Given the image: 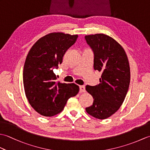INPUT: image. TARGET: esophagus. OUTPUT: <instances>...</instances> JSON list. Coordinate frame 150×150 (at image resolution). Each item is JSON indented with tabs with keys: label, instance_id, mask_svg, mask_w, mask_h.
I'll list each match as a JSON object with an SVG mask.
<instances>
[{
	"label": "esophagus",
	"instance_id": "obj_1",
	"mask_svg": "<svg viewBox=\"0 0 150 150\" xmlns=\"http://www.w3.org/2000/svg\"><path fill=\"white\" fill-rule=\"evenodd\" d=\"M79 91H80L81 93H84V92H85V86H80V87H79Z\"/></svg>",
	"mask_w": 150,
	"mask_h": 150
}]
</instances>
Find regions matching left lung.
I'll list each match as a JSON object with an SVG mask.
<instances>
[{"label":"left lung","mask_w":150,"mask_h":150,"mask_svg":"<svg viewBox=\"0 0 150 150\" xmlns=\"http://www.w3.org/2000/svg\"><path fill=\"white\" fill-rule=\"evenodd\" d=\"M85 40L93 52V68L102 73L100 83L86 90L93 98L86 112L98 119H105L119 109L128 92L130 69L123 47L113 38L103 33L86 35Z\"/></svg>","instance_id":"left-lung-1"}]
</instances>
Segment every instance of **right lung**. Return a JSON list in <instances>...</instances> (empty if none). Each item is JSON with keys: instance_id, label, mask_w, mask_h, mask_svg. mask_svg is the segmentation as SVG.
<instances>
[{"instance_id": "right-lung-1", "label": "right lung", "mask_w": 150, "mask_h": 150, "mask_svg": "<svg viewBox=\"0 0 150 150\" xmlns=\"http://www.w3.org/2000/svg\"><path fill=\"white\" fill-rule=\"evenodd\" d=\"M77 38V35L50 33L37 40L28 54L23 69L25 94L31 107L43 116L61 112L69 98L79 91L74 83L56 82L53 72Z\"/></svg>"}]
</instances>
